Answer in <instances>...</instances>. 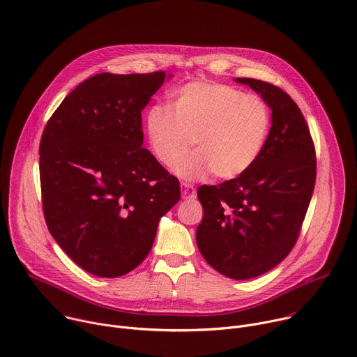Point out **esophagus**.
I'll use <instances>...</instances> for the list:
<instances>
[{
  "label": "esophagus",
  "instance_id": "1",
  "mask_svg": "<svg viewBox=\"0 0 357 357\" xmlns=\"http://www.w3.org/2000/svg\"><path fill=\"white\" fill-rule=\"evenodd\" d=\"M181 186H182V196H183V199H195L196 197V189L193 188V185L182 182Z\"/></svg>",
  "mask_w": 357,
  "mask_h": 357
}]
</instances>
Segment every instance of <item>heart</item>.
<instances>
[{
    "label": "heart",
    "instance_id": "heart-1",
    "mask_svg": "<svg viewBox=\"0 0 357 357\" xmlns=\"http://www.w3.org/2000/svg\"><path fill=\"white\" fill-rule=\"evenodd\" d=\"M146 137L152 154L165 168H175L192 144L197 151L176 174L195 181L212 172L230 181L260 158L271 130V112L254 94L218 82H190L171 94L169 109L151 107Z\"/></svg>",
    "mask_w": 357,
    "mask_h": 357
}]
</instances>
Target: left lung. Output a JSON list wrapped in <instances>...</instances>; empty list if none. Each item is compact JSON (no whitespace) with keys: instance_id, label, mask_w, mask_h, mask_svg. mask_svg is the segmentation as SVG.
<instances>
[{"instance_id":"obj_1","label":"left lung","mask_w":357,"mask_h":357,"mask_svg":"<svg viewBox=\"0 0 357 357\" xmlns=\"http://www.w3.org/2000/svg\"><path fill=\"white\" fill-rule=\"evenodd\" d=\"M236 82L263 97L271 130L247 172L197 189L203 218L196 243L216 271L248 280L274 268L295 245L315 188L317 157L307 121L282 89L248 77Z\"/></svg>"}]
</instances>
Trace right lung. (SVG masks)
<instances>
[{"label": "right lung", "instance_id": "add662e5", "mask_svg": "<svg viewBox=\"0 0 357 357\" xmlns=\"http://www.w3.org/2000/svg\"><path fill=\"white\" fill-rule=\"evenodd\" d=\"M167 77L162 70L98 73L70 91L45 126L46 226L93 275L116 278L138 267L160 219L181 199L179 181L142 146L141 112Z\"/></svg>", "mask_w": 357, "mask_h": 357}]
</instances>
